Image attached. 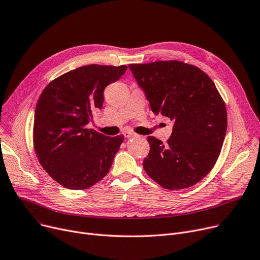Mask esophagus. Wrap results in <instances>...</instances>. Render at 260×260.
Segmentation results:
<instances>
[{
	"label": "esophagus",
	"instance_id": "34e87169",
	"mask_svg": "<svg viewBox=\"0 0 260 260\" xmlns=\"http://www.w3.org/2000/svg\"><path fill=\"white\" fill-rule=\"evenodd\" d=\"M123 134H124V136L126 138H130V137H135L136 136L135 133H132V132H129V131H125Z\"/></svg>",
	"mask_w": 260,
	"mask_h": 260
}]
</instances>
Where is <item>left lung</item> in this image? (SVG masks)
Listing matches in <instances>:
<instances>
[{"instance_id": "1", "label": "left lung", "mask_w": 260, "mask_h": 260, "mask_svg": "<svg viewBox=\"0 0 260 260\" xmlns=\"http://www.w3.org/2000/svg\"><path fill=\"white\" fill-rule=\"evenodd\" d=\"M152 111L174 122L167 144L148 136L144 169L166 189L190 187L214 167L227 131L223 98L209 76L178 60L129 64Z\"/></svg>"}]
</instances>
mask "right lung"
Segmentation results:
<instances>
[{"label":"right lung","mask_w":260,"mask_h":260,"mask_svg":"<svg viewBox=\"0 0 260 260\" xmlns=\"http://www.w3.org/2000/svg\"><path fill=\"white\" fill-rule=\"evenodd\" d=\"M126 66L89 64L51 81L34 114L33 146L39 164L69 189H86L108 174L124 141L88 129L92 112L102 109L104 89L121 78Z\"/></svg>","instance_id":"obj_1"}]
</instances>
